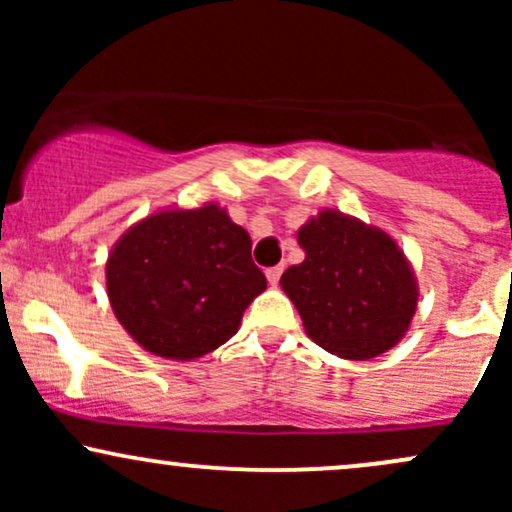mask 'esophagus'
<instances>
[{
    "label": "esophagus",
    "mask_w": 512,
    "mask_h": 512,
    "mask_svg": "<svg viewBox=\"0 0 512 512\" xmlns=\"http://www.w3.org/2000/svg\"><path fill=\"white\" fill-rule=\"evenodd\" d=\"M281 272H284V269H281V267H269V269H267V279H269V284H272V286L279 284Z\"/></svg>",
    "instance_id": "34e87169"
}]
</instances>
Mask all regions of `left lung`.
Returning a JSON list of instances; mask_svg holds the SVG:
<instances>
[{"instance_id":"1","label":"left lung","mask_w":512,"mask_h":512,"mask_svg":"<svg viewBox=\"0 0 512 512\" xmlns=\"http://www.w3.org/2000/svg\"><path fill=\"white\" fill-rule=\"evenodd\" d=\"M301 264L281 274V289L322 349L366 361L392 349L416 310V281L387 233L322 211L298 231Z\"/></svg>"}]
</instances>
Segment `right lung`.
I'll return each mask as SVG.
<instances>
[{
  "label": "right lung",
  "mask_w": 512,
  "mask_h": 512,
  "mask_svg": "<svg viewBox=\"0 0 512 512\" xmlns=\"http://www.w3.org/2000/svg\"><path fill=\"white\" fill-rule=\"evenodd\" d=\"M252 240L216 204L161 211L117 240L105 276L117 320L151 354L199 358L238 332L267 289Z\"/></svg>",
  "instance_id": "obj_1"
}]
</instances>
